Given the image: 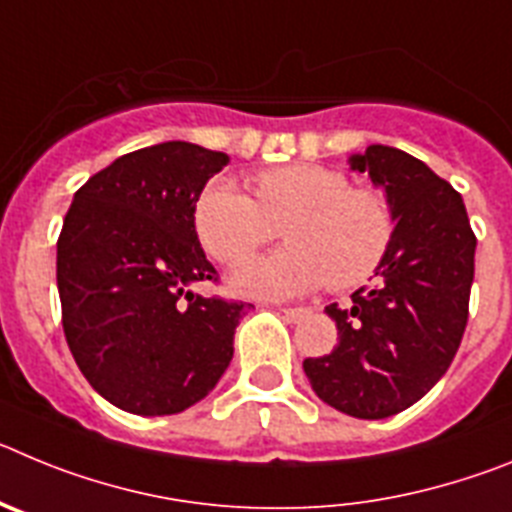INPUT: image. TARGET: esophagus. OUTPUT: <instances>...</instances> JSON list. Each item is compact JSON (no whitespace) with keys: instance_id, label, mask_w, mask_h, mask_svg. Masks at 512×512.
<instances>
[{"instance_id":"1","label":"esophagus","mask_w":512,"mask_h":512,"mask_svg":"<svg viewBox=\"0 0 512 512\" xmlns=\"http://www.w3.org/2000/svg\"><path fill=\"white\" fill-rule=\"evenodd\" d=\"M279 312H282L287 320H292V323H297V320H302L310 315V310H307V307H279Z\"/></svg>"}]
</instances>
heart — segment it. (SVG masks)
I'll list each match as a JSON object with an SVG mask.
<instances>
[{
	"label": "heart",
	"instance_id": "heart-1",
	"mask_svg": "<svg viewBox=\"0 0 512 512\" xmlns=\"http://www.w3.org/2000/svg\"><path fill=\"white\" fill-rule=\"evenodd\" d=\"M253 194L256 200L228 179H215L194 202V233L225 266H241L282 230L287 248L235 274L238 295L287 300L323 284L354 289L382 269L395 241L387 197L354 187L328 166H274L256 174Z\"/></svg>",
	"mask_w": 512,
	"mask_h": 512
}]
</instances>
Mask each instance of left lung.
I'll return each instance as SVG.
<instances>
[{
	"mask_svg": "<svg viewBox=\"0 0 512 512\" xmlns=\"http://www.w3.org/2000/svg\"><path fill=\"white\" fill-rule=\"evenodd\" d=\"M387 192L395 241L377 282L351 305L325 307L338 343L305 359L312 390L330 408L364 420L415 405L446 374L469 320L477 235L461 194L423 161L390 146L351 156Z\"/></svg>",
	"mask_w": 512,
	"mask_h": 512,
	"instance_id": "left-lung-1",
	"label": "left lung"
}]
</instances>
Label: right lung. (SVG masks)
<instances>
[{"label": "right lung", "instance_id": "add662e5", "mask_svg": "<svg viewBox=\"0 0 512 512\" xmlns=\"http://www.w3.org/2000/svg\"><path fill=\"white\" fill-rule=\"evenodd\" d=\"M228 164L169 140L112 161L76 189L58 235L63 336L76 366L115 408H192L233 359L246 302L189 292L217 282L194 233V202Z\"/></svg>", "mask_w": 512, "mask_h": 512}]
</instances>
